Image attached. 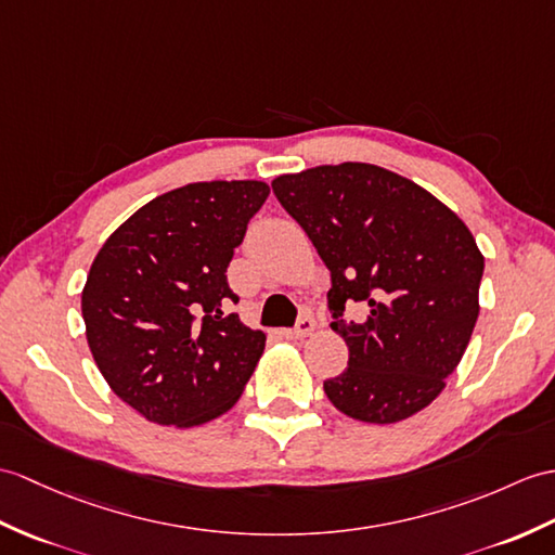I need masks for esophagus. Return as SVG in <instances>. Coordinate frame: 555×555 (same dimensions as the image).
<instances>
[{
  "instance_id": "34e87169",
  "label": "esophagus",
  "mask_w": 555,
  "mask_h": 555,
  "mask_svg": "<svg viewBox=\"0 0 555 555\" xmlns=\"http://www.w3.org/2000/svg\"><path fill=\"white\" fill-rule=\"evenodd\" d=\"M314 328H317L314 317L312 314H302L298 324L286 331V338H307Z\"/></svg>"
}]
</instances>
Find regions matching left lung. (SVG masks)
<instances>
[{
    "instance_id": "obj_1",
    "label": "left lung",
    "mask_w": 555,
    "mask_h": 555,
    "mask_svg": "<svg viewBox=\"0 0 555 555\" xmlns=\"http://www.w3.org/2000/svg\"><path fill=\"white\" fill-rule=\"evenodd\" d=\"M331 272V328L350 359L324 392L345 416L397 423L428 406L480 314L485 257L433 193L369 163L309 167L272 182ZM367 317L347 322L344 305Z\"/></svg>"
}]
</instances>
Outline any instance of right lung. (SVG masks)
I'll use <instances>...</instances> for the list:
<instances>
[{
    "label": "right lung",
    "mask_w": 555,
    "mask_h": 555,
    "mask_svg": "<svg viewBox=\"0 0 555 555\" xmlns=\"http://www.w3.org/2000/svg\"><path fill=\"white\" fill-rule=\"evenodd\" d=\"M269 186L196 182L167 191L113 231L82 291L94 362L111 390L160 425L208 423L238 402L264 350L227 267Z\"/></svg>",
    "instance_id": "add662e5"
}]
</instances>
